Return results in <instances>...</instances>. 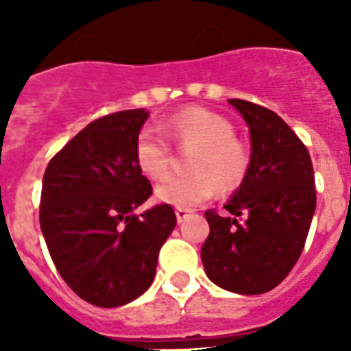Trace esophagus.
<instances>
[{"mask_svg":"<svg viewBox=\"0 0 351 351\" xmlns=\"http://www.w3.org/2000/svg\"><path fill=\"white\" fill-rule=\"evenodd\" d=\"M176 220H178V222H184V220L187 219V217H189V213H191V209H186V208H176Z\"/></svg>","mask_w":351,"mask_h":351,"instance_id":"34e87169","label":"esophagus"}]
</instances>
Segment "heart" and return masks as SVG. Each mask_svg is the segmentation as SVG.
<instances>
[{"label": "heart", "instance_id": "heart-1", "mask_svg": "<svg viewBox=\"0 0 351 351\" xmlns=\"http://www.w3.org/2000/svg\"><path fill=\"white\" fill-rule=\"evenodd\" d=\"M169 140L191 149L184 175L167 176L158 187V200L178 208H191L215 193H230L244 182L250 169V149L234 136V125L219 112L187 107L162 123ZM134 162L143 176L160 180L171 165V145L162 134L143 129L134 142Z\"/></svg>", "mask_w": 351, "mask_h": 351}]
</instances>
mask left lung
Segmentation results:
<instances>
[{
	"instance_id": "obj_1",
	"label": "left lung",
	"mask_w": 351,
	"mask_h": 351,
	"mask_svg": "<svg viewBox=\"0 0 351 351\" xmlns=\"http://www.w3.org/2000/svg\"><path fill=\"white\" fill-rule=\"evenodd\" d=\"M251 136L250 169L228 215L206 211L209 237L200 251L217 286L266 293L288 277L304 250L315 213V176L308 149L277 112L233 98Z\"/></svg>"
}]
</instances>
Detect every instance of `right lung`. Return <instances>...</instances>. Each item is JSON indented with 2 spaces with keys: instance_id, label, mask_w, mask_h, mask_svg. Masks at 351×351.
I'll return each instance as SVG.
<instances>
[{
  "instance_id": "add662e5",
  "label": "right lung",
  "mask_w": 351,
  "mask_h": 351,
  "mask_svg": "<svg viewBox=\"0 0 351 351\" xmlns=\"http://www.w3.org/2000/svg\"><path fill=\"white\" fill-rule=\"evenodd\" d=\"M145 109L101 117L52 156L43 175L40 226L58 273L100 308L151 286L160 247L176 226L169 204L136 211L153 193L134 162Z\"/></svg>"
}]
</instances>
